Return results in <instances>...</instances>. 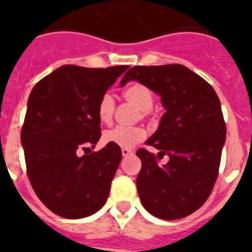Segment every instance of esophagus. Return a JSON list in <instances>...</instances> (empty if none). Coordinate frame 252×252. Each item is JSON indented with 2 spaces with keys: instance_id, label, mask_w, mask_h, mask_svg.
I'll list each match as a JSON object with an SVG mask.
<instances>
[{
  "instance_id": "1",
  "label": "esophagus",
  "mask_w": 252,
  "mask_h": 252,
  "mask_svg": "<svg viewBox=\"0 0 252 252\" xmlns=\"http://www.w3.org/2000/svg\"><path fill=\"white\" fill-rule=\"evenodd\" d=\"M121 153H122V155H124V157H128V155L133 154V151L130 150V149H122Z\"/></svg>"
}]
</instances>
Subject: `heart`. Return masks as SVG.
I'll list each match as a JSON object with an SVG mask.
<instances>
[{"label":"heart","instance_id":"b5f03b06","mask_svg":"<svg viewBox=\"0 0 252 252\" xmlns=\"http://www.w3.org/2000/svg\"><path fill=\"white\" fill-rule=\"evenodd\" d=\"M122 95L128 103L133 104L141 111V116L150 111L154 104L153 93L148 87L141 83L128 84L125 88ZM115 108L116 103L112 95L110 93H104L99 98L98 106H97V116H98L99 121L102 124H110L112 121ZM144 137H145V131L142 128L117 126V127L104 131L102 139L106 144L120 146L122 149H130L136 145L137 142L144 140Z\"/></svg>","mask_w":252,"mask_h":252}]
</instances>
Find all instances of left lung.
I'll use <instances>...</instances> for the list:
<instances>
[{
    "label": "left lung",
    "instance_id": "obj_1",
    "mask_svg": "<svg viewBox=\"0 0 252 252\" xmlns=\"http://www.w3.org/2000/svg\"><path fill=\"white\" fill-rule=\"evenodd\" d=\"M137 81L161 97L166 112L146 145L168 155L159 165L146 149L137 150L141 170L136 179L140 201L161 220H179L203 206L212 192L226 141L221 103L212 86L180 64L136 65L126 72L125 86Z\"/></svg>",
    "mask_w": 252,
    "mask_h": 252
}]
</instances>
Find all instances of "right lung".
I'll return each instance as SVG.
<instances>
[{
    "label": "right lung",
    "instance_id": "obj_1",
    "mask_svg": "<svg viewBox=\"0 0 252 252\" xmlns=\"http://www.w3.org/2000/svg\"><path fill=\"white\" fill-rule=\"evenodd\" d=\"M127 68L63 65L31 91L21 130L26 171L40 201L60 217L91 216L108 198L121 149L89 151L101 137L99 98Z\"/></svg>",
    "mask_w": 252,
    "mask_h": 252
}]
</instances>
